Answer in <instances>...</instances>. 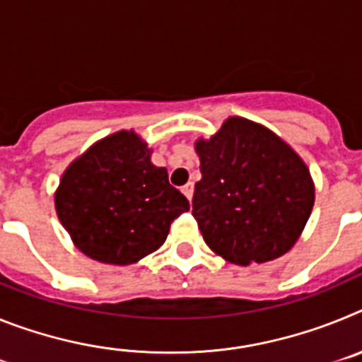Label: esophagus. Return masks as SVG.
Instances as JSON below:
<instances>
[{"mask_svg": "<svg viewBox=\"0 0 362 362\" xmlns=\"http://www.w3.org/2000/svg\"><path fill=\"white\" fill-rule=\"evenodd\" d=\"M181 192H183L185 196H187V199L190 201L192 196H194V183H187L183 188H181Z\"/></svg>", "mask_w": 362, "mask_h": 362, "instance_id": "obj_1", "label": "esophagus"}]
</instances>
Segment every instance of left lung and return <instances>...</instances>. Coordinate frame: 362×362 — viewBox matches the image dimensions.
Returning <instances> with one entry per match:
<instances>
[{"label": "left lung", "instance_id": "obj_1", "mask_svg": "<svg viewBox=\"0 0 362 362\" xmlns=\"http://www.w3.org/2000/svg\"><path fill=\"white\" fill-rule=\"evenodd\" d=\"M194 146L201 181L192 216L210 250L239 267L286 254L315 201L313 179L299 153L270 129L238 116Z\"/></svg>", "mask_w": 362, "mask_h": 362}]
</instances>
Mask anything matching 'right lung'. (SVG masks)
<instances>
[{
  "label": "right lung",
  "instance_id": "add662e5",
  "mask_svg": "<svg viewBox=\"0 0 362 362\" xmlns=\"http://www.w3.org/2000/svg\"><path fill=\"white\" fill-rule=\"evenodd\" d=\"M134 130L95 141L74 159L54 194L56 214L78 250L107 264H132L165 243L172 221L190 209L150 161Z\"/></svg>",
  "mask_w": 362,
  "mask_h": 362
}]
</instances>
